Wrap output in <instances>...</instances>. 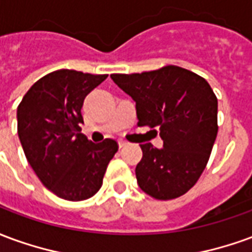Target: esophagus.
I'll return each mask as SVG.
<instances>
[{
  "mask_svg": "<svg viewBox=\"0 0 252 252\" xmlns=\"http://www.w3.org/2000/svg\"><path fill=\"white\" fill-rule=\"evenodd\" d=\"M126 144H128V143H126V140H119V147H120V148L126 147Z\"/></svg>",
  "mask_w": 252,
  "mask_h": 252,
  "instance_id": "esophagus-1",
  "label": "esophagus"
}]
</instances>
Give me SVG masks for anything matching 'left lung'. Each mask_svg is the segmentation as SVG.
<instances>
[{"label": "left lung", "instance_id": "1", "mask_svg": "<svg viewBox=\"0 0 252 252\" xmlns=\"http://www.w3.org/2000/svg\"><path fill=\"white\" fill-rule=\"evenodd\" d=\"M110 78L136 102L137 126L158 128L163 140V148L140 144L135 170L140 189L157 200L185 194L202 174L217 136V98L209 83L178 66Z\"/></svg>", "mask_w": 252, "mask_h": 252}]
</instances>
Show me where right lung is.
<instances>
[{
	"mask_svg": "<svg viewBox=\"0 0 252 252\" xmlns=\"http://www.w3.org/2000/svg\"><path fill=\"white\" fill-rule=\"evenodd\" d=\"M108 75L57 70L35 82L17 108V133L41 184L68 201L93 197L119 150L113 139L94 144L81 133L85 97Z\"/></svg>",
	"mask_w": 252,
	"mask_h": 252,
	"instance_id": "1",
	"label": "right lung"
}]
</instances>
